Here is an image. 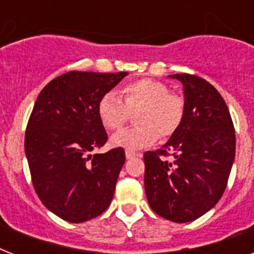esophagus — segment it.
I'll list each match as a JSON object with an SVG mask.
<instances>
[{
    "label": "esophagus",
    "instance_id": "34e87169",
    "mask_svg": "<svg viewBox=\"0 0 254 254\" xmlns=\"http://www.w3.org/2000/svg\"><path fill=\"white\" fill-rule=\"evenodd\" d=\"M125 155H127V158H134V157H141V154L138 153H135V151H131V150H127L125 151Z\"/></svg>",
    "mask_w": 254,
    "mask_h": 254
}]
</instances>
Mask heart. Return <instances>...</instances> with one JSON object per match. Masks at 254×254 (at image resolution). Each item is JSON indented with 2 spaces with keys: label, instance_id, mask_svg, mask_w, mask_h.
Instances as JSON below:
<instances>
[{
  "label": "heart",
  "instance_id": "1",
  "mask_svg": "<svg viewBox=\"0 0 254 254\" xmlns=\"http://www.w3.org/2000/svg\"><path fill=\"white\" fill-rule=\"evenodd\" d=\"M121 97L109 91L100 97L97 116L104 127L117 130L127 123L130 112H136L137 127L120 130L111 138L113 146L138 150L153 145L158 134L169 137L177 131L185 115V101L169 92L165 83L153 79L131 81L121 88Z\"/></svg>",
  "mask_w": 254,
  "mask_h": 254
}]
</instances>
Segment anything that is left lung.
Wrapping results in <instances>:
<instances>
[{
    "label": "left lung",
    "mask_w": 254,
    "mask_h": 254,
    "mask_svg": "<svg viewBox=\"0 0 254 254\" xmlns=\"http://www.w3.org/2000/svg\"><path fill=\"white\" fill-rule=\"evenodd\" d=\"M183 85L185 115L157 151H146L145 191L151 209L174 223L203 216L220 200L235 161L236 137L224 99L195 75H169ZM171 154L173 161L162 155Z\"/></svg>",
    "instance_id": "left-lung-1"
}]
</instances>
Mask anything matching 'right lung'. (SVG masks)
<instances>
[{"mask_svg":"<svg viewBox=\"0 0 254 254\" xmlns=\"http://www.w3.org/2000/svg\"><path fill=\"white\" fill-rule=\"evenodd\" d=\"M127 75L71 71L50 81L34 104L26 158L35 192L63 220H91L111 204L125 151L92 154L108 139L97 103Z\"/></svg>","mask_w":254,"mask_h":254,"instance_id":"right-lung-1","label":"right lung"}]
</instances>
